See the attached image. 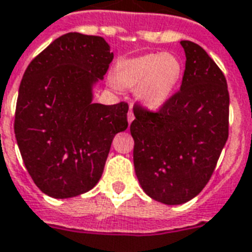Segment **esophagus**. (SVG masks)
<instances>
[{
  "label": "esophagus",
  "instance_id": "1",
  "mask_svg": "<svg viewBox=\"0 0 252 252\" xmlns=\"http://www.w3.org/2000/svg\"><path fill=\"white\" fill-rule=\"evenodd\" d=\"M134 120V114H133V110H132V106L129 108V111H128V123L130 124Z\"/></svg>",
  "mask_w": 252,
  "mask_h": 252
}]
</instances>
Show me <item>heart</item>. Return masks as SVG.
Wrapping results in <instances>:
<instances>
[{
    "label": "heart",
    "mask_w": 252,
    "mask_h": 252,
    "mask_svg": "<svg viewBox=\"0 0 252 252\" xmlns=\"http://www.w3.org/2000/svg\"><path fill=\"white\" fill-rule=\"evenodd\" d=\"M183 74L179 58L170 53H148L118 63L114 87H137V97L150 109H159L171 99Z\"/></svg>",
    "instance_id": "1"
}]
</instances>
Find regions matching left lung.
I'll list each match as a JSON object with an SVG mask.
<instances>
[{
	"label": "left lung",
	"instance_id": "obj_1",
	"mask_svg": "<svg viewBox=\"0 0 252 252\" xmlns=\"http://www.w3.org/2000/svg\"><path fill=\"white\" fill-rule=\"evenodd\" d=\"M180 44L187 57L180 91L157 113L135 105L130 124L139 184L167 205L184 204L204 189L228 138L224 74L202 47Z\"/></svg>",
	"mask_w": 252,
	"mask_h": 252
}]
</instances>
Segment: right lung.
<instances>
[{
    "mask_svg": "<svg viewBox=\"0 0 252 252\" xmlns=\"http://www.w3.org/2000/svg\"><path fill=\"white\" fill-rule=\"evenodd\" d=\"M114 58L101 36L68 32L28 65L15 113V135L25 167L56 199L93 189L115 134L128 128V104L93 102L94 86Z\"/></svg>",
    "mask_w": 252,
    "mask_h": 252,
    "instance_id": "right-lung-1",
    "label": "right lung"
}]
</instances>
